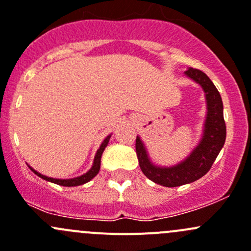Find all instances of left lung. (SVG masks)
<instances>
[{"label": "left lung", "mask_w": 251, "mask_h": 251, "mask_svg": "<svg viewBox=\"0 0 251 251\" xmlns=\"http://www.w3.org/2000/svg\"><path fill=\"white\" fill-rule=\"evenodd\" d=\"M187 77L198 83L204 91L206 100V116L203 135L196 148L186 159L173 166L155 165L149 158L146 146L140 136L136 138V153L142 173L151 181L164 187H178L192 183L203 177L216 160L226 141V124L224 120V104L221 96L212 81L203 72L188 68Z\"/></svg>", "instance_id": "1"}]
</instances>
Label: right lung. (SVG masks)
<instances>
[{
	"label": "right lung",
	"instance_id": "add662e5",
	"mask_svg": "<svg viewBox=\"0 0 251 251\" xmlns=\"http://www.w3.org/2000/svg\"><path fill=\"white\" fill-rule=\"evenodd\" d=\"M110 137H111V135L107 136V137L104 138V141L102 142V144H100V148H98L97 153H96L95 160H93V164H92V168H91L90 170H88L86 174L81 175V176L74 177V178H64V179H62V178H53V177H48V176H45V175L37 173V171L34 170V169H32L31 166H29V168H30V170L34 171L35 175H37V176H39V177H41L42 179H46V181H48V182H52V183L59 184V186H64V187L81 186V184L87 183L88 181H91V179H92L93 177L96 176V175L100 173V158H102V154H103V151H104L105 147H107L108 143H109Z\"/></svg>",
	"mask_w": 251,
	"mask_h": 251
}]
</instances>
